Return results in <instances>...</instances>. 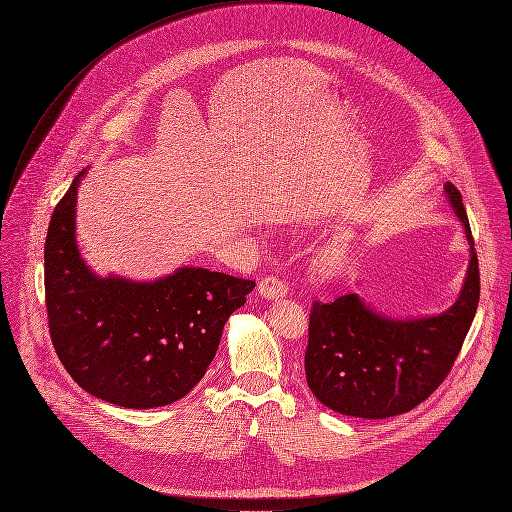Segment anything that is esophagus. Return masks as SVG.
Instances as JSON below:
<instances>
[{
  "label": "esophagus",
  "mask_w": 512,
  "mask_h": 512,
  "mask_svg": "<svg viewBox=\"0 0 512 512\" xmlns=\"http://www.w3.org/2000/svg\"><path fill=\"white\" fill-rule=\"evenodd\" d=\"M257 291L265 299H279V297H285L289 293V287L277 277H265V279L259 281Z\"/></svg>",
  "instance_id": "1"
}]
</instances>
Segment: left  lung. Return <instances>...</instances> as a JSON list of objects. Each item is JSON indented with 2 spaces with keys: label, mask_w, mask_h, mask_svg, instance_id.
Segmentation results:
<instances>
[{
  "label": "left lung",
  "mask_w": 512,
  "mask_h": 512,
  "mask_svg": "<svg viewBox=\"0 0 512 512\" xmlns=\"http://www.w3.org/2000/svg\"><path fill=\"white\" fill-rule=\"evenodd\" d=\"M444 193L470 245L464 285L452 307L440 315L394 319L358 293L311 303L305 378L329 410L368 420L410 412L454 366L478 307L480 275L462 195L450 183Z\"/></svg>",
  "instance_id": "left-lung-1"
}]
</instances>
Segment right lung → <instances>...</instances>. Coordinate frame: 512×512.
Segmentation results:
<instances>
[{"instance_id":"obj_1","label":"right lung","mask_w":512,"mask_h":512,"mask_svg":"<svg viewBox=\"0 0 512 512\" xmlns=\"http://www.w3.org/2000/svg\"><path fill=\"white\" fill-rule=\"evenodd\" d=\"M86 168L56 205L44 283L54 350L88 394L134 410L185 398L213 362L223 327L255 281L181 267L156 281L98 277L76 245V193Z\"/></svg>"}]
</instances>
